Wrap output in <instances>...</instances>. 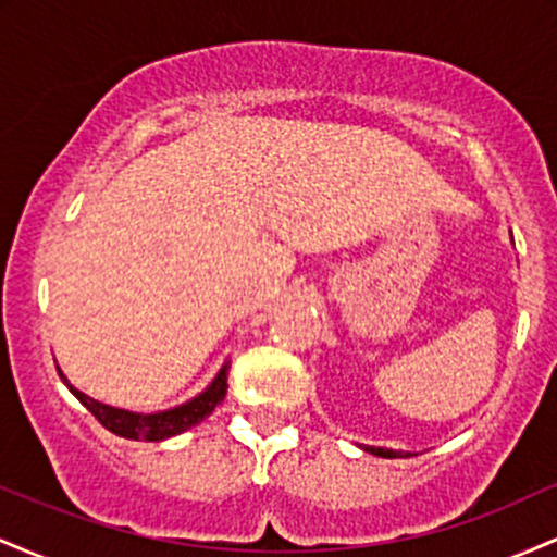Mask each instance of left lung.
Wrapping results in <instances>:
<instances>
[{"label": "left lung", "instance_id": "1", "mask_svg": "<svg viewBox=\"0 0 557 557\" xmlns=\"http://www.w3.org/2000/svg\"><path fill=\"white\" fill-rule=\"evenodd\" d=\"M363 450L372 453V456H380V458H403V456H408V453L389 450V447H372V445H367V447H363Z\"/></svg>", "mask_w": 557, "mask_h": 557}]
</instances>
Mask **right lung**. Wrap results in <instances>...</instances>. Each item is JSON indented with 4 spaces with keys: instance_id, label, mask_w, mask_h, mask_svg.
<instances>
[{
    "instance_id": "add662e5",
    "label": "right lung",
    "mask_w": 557,
    "mask_h": 557,
    "mask_svg": "<svg viewBox=\"0 0 557 557\" xmlns=\"http://www.w3.org/2000/svg\"><path fill=\"white\" fill-rule=\"evenodd\" d=\"M57 372H60V367H57ZM227 372H230V361L222 363V369L216 372L212 385L203 389V393H198L196 398L183 403V406L168 408V411H157V413H133V411H125V408L107 406V403L88 398L86 393L75 389L62 372H60V376H62V382L70 387V393H73L75 398H78L83 406H86L88 411L99 419L101 426H107V430L117 434V437H125V440H146V443H159V440L175 437V434L196 426L198 421L207 419L209 413H212L214 408L225 400Z\"/></svg>"
}]
</instances>
